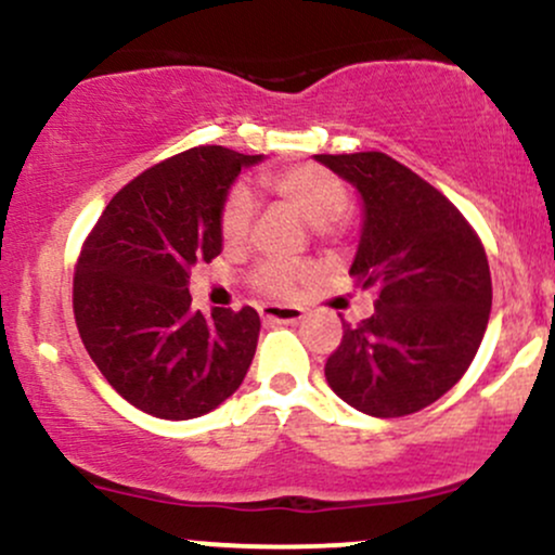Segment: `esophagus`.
<instances>
[{
	"instance_id": "obj_1",
	"label": "esophagus",
	"mask_w": 555,
	"mask_h": 555,
	"mask_svg": "<svg viewBox=\"0 0 555 555\" xmlns=\"http://www.w3.org/2000/svg\"><path fill=\"white\" fill-rule=\"evenodd\" d=\"M260 315L269 323H299L305 318V310L297 305H263Z\"/></svg>"
}]
</instances>
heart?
Segmentation results:
<instances>
[{"instance_id": "obj_1", "label": "heart", "mask_w": 555, "mask_h": 555, "mask_svg": "<svg viewBox=\"0 0 555 555\" xmlns=\"http://www.w3.org/2000/svg\"><path fill=\"white\" fill-rule=\"evenodd\" d=\"M266 184L284 197L310 227L331 232L336 221L347 214L349 190L334 171L318 164H299L266 177ZM253 221V195L245 188H232L221 203L219 232L227 247H240L247 240ZM308 276V266L292 260H266L253 273V284L263 295H286L299 279Z\"/></svg>"}]
</instances>
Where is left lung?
<instances>
[{
	"mask_svg": "<svg viewBox=\"0 0 555 555\" xmlns=\"http://www.w3.org/2000/svg\"><path fill=\"white\" fill-rule=\"evenodd\" d=\"M362 197L349 276L378 289L375 313L344 323L326 360L339 399L373 417H401L441 399L475 360L493 286L486 247L460 208L380 151L315 156Z\"/></svg>",
	"mask_w": 555,
	"mask_h": 555,
	"instance_id": "left-lung-1",
	"label": "left lung"
}]
</instances>
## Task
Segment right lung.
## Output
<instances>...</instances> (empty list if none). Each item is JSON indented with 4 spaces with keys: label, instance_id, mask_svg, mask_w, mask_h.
Masks as SVG:
<instances>
[{
    "label": "right lung",
    "instance_id": "add662e5",
    "mask_svg": "<svg viewBox=\"0 0 555 555\" xmlns=\"http://www.w3.org/2000/svg\"><path fill=\"white\" fill-rule=\"evenodd\" d=\"M263 156L197 145L127 182L82 242L73 310L80 339L119 397L145 415L190 420L237 391L260 318L193 310L190 271L221 253L219 211Z\"/></svg>",
    "mask_w": 555,
    "mask_h": 555
}]
</instances>
